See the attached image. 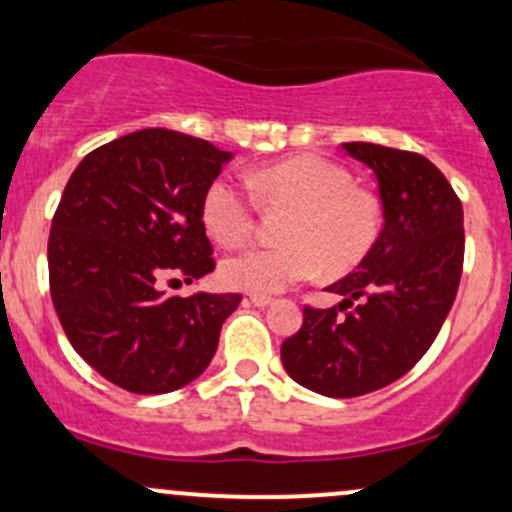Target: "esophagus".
I'll return each instance as SVG.
<instances>
[{
  "instance_id": "34e87169",
  "label": "esophagus",
  "mask_w": 512,
  "mask_h": 512,
  "mask_svg": "<svg viewBox=\"0 0 512 512\" xmlns=\"http://www.w3.org/2000/svg\"><path fill=\"white\" fill-rule=\"evenodd\" d=\"M249 302H251V305H256V307H268L273 302V298H271V295L254 293V295H249Z\"/></svg>"
}]
</instances>
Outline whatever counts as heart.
Returning a JSON list of instances; mask_svg holds the SVG:
<instances>
[{
    "instance_id": "obj_1",
    "label": "heart",
    "mask_w": 512,
    "mask_h": 512,
    "mask_svg": "<svg viewBox=\"0 0 512 512\" xmlns=\"http://www.w3.org/2000/svg\"><path fill=\"white\" fill-rule=\"evenodd\" d=\"M268 207L293 210L283 246L244 249L224 258L222 280L249 293H278L320 273L342 276L359 266L381 232V202L354 185V175L322 156H295L251 175ZM202 222L222 246H236L254 232V202L232 180H214L202 197Z\"/></svg>"
}]
</instances>
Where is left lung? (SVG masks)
I'll return each instance as SVG.
<instances>
[{"label":"left lung","mask_w":512,"mask_h":512,"mask_svg":"<svg viewBox=\"0 0 512 512\" xmlns=\"http://www.w3.org/2000/svg\"><path fill=\"white\" fill-rule=\"evenodd\" d=\"M342 148L376 175L383 229L356 271L327 288L344 295L339 307L302 310L280 361L300 386L356 398L405 376L442 329L464 266V210L420 153L364 141Z\"/></svg>","instance_id":"8db88e82"}]
</instances>
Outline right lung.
<instances>
[{
    "mask_svg": "<svg viewBox=\"0 0 512 512\" xmlns=\"http://www.w3.org/2000/svg\"><path fill=\"white\" fill-rule=\"evenodd\" d=\"M227 161L210 141L141 129L87 153L65 185L48 236L53 307L73 349L129 393L195 381L239 307V293L158 288L214 271L202 197Z\"/></svg>",
    "mask_w": 512,
    "mask_h": 512,
    "instance_id": "right-lung-1",
    "label": "right lung"
}]
</instances>
